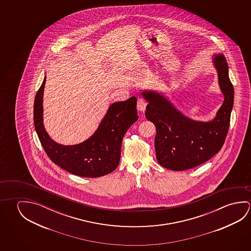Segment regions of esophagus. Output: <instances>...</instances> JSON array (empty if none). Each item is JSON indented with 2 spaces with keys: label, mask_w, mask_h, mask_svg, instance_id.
Returning <instances> with one entry per match:
<instances>
[{
  "label": "esophagus",
  "mask_w": 251,
  "mask_h": 251,
  "mask_svg": "<svg viewBox=\"0 0 251 251\" xmlns=\"http://www.w3.org/2000/svg\"><path fill=\"white\" fill-rule=\"evenodd\" d=\"M146 106H147V102L144 99H138L137 100V110L138 111L141 113L145 111Z\"/></svg>",
  "instance_id": "34e87169"
}]
</instances>
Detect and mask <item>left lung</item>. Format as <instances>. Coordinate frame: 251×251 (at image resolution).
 <instances>
[{"label": "left lung", "instance_id": "obj_1", "mask_svg": "<svg viewBox=\"0 0 251 251\" xmlns=\"http://www.w3.org/2000/svg\"><path fill=\"white\" fill-rule=\"evenodd\" d=\"M212 63L217 72L224 101L211 121L188 117L164 92L150 89L141 92L148 102L145 116L156 127V160L165 169L179 172L196 167L217 154L225 142L234 105V87L224 55L214 54Z\"/></svg>", "mask_w": 251, "mask_h": 251}]
</instances>
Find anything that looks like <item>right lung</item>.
<instances>
[{
  "mask_svg": "<svg viewBox=\"0 0 251 251\" xmlns=\"http://www.w3.org/2000/svg\"><path fill=\"white\" fill-rule=\"evenodd\" d=\"M45 76L34 101V126L50 159L66 172L84 177L105 176L119 165L125 133L138 120L136 98L112 103L92 136L82 143L64 145L55 142L44 125Z\"/></svg>",
  "mask_w": 251,
  "mask_h": 251,
  "instance_id": "right-lung-1",
  "label": "right lung"
}]
</instances>
